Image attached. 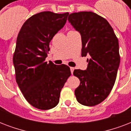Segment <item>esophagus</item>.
<instances>
[{
  "mask_svg": "<svg viewBox=\"0 0 131 131\" xmlns=\"http://www.w3.org/2000/svg\"><path fill=\"white\" fill-rule=\"evenodd\" d=\"M70 69H71V73H73V71H74V68L73 67H70Z\"/></svg>",
  "mask_w": 131,
  "mask_h": 131,
  "instance_id": "34e87169",
  "label": "esophagus"
}]
</instances>
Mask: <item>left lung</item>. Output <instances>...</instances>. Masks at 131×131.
<instances>
[{
    "instance_id": "1",
    "label": "left lung",
    "mask_w": 131,
    "mask_h": 131,
    "mask_svg": "<svg viewBox=\"0 0 131 131\" xmlns=\"http://www.w3.org/2000/svg\"><path fill=\"white\" fill-rule=\"evenodd\" d=\"M68 20L81 35L82 56L90 55L86 70L73 71L80 81L76 99L83 105H96L107 97L116 82L120 62L118 38L109 22L91 11L71 13Z\"/></svg>"
}]
</instances>
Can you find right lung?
Masks as SVG:
<instances>
[{
    "label": "right lung",
    "instance_id": "add662e5",
    "mask_svg": "<svg viewBox=\"0 0 131 131\" xmlns=\"http://www.w3.org/2000/svg\"><path fill=\"white\" fill-rule=\"evenodd\" d=\"M68 15L51 11L37 13L24 22L17 35L13 58L16 82L26 100L39 110L57 105L71 74L67 65L45 62L49 43L64 26Z\"/></svg>",
    "mask_w": 131,
    "mask_h": 131
}]
</instances>
